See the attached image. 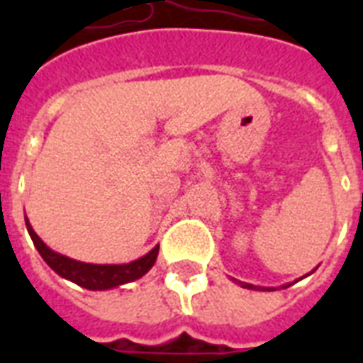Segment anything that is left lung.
Listing matches in <instances>:
<instances>
[{
	"label": "left lung",
	"mask_w": 363,
	"mask_h": 363,
	"mask_svg": "<svg viewBox=\"0 0 363 363\" xmlns=\"http://www.w3.org/2000/svg\"><path fill=\"white\" fill-rule=\"evenodd\" d=\"M241 286L242 288H256V286H252V284H247V282H241ZM256 290H259V288H256ZM267 290H269V288H267Z\"/></svg>",
	"instance_id": "left-lung-1"
}]
</instances>
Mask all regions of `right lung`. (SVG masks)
Here are the masks:
<instances>
[{"instance_id": "obj_1", "label": "right lung", "mask_w": 363, "mask_h": 363, "mask_svg": "<svg viewBox=\"0 0 363 363\" xmlns=\"http://www.w3.org/2000/svg\"><path fill=\"white\" fill-rule=\"evenodd\" d=\"M26 228H28V233H30L31 241H33L35 248L39 250V254H41V258L48 264V267L56 271L60 277H64L67 281L75 282V284L86 288V290H109V288L121 286V284H125V282L137 281V279H141V277L152 267L156 258H158L160 247L156 245L150 252L145 254L143 258L133 259L130 264H84V262L67 258L64 254L54 252L52 248H48L47 245L41 241V238L33 232V228L30 226L28 216H26Z\"/></svg>"}]
</instances>
